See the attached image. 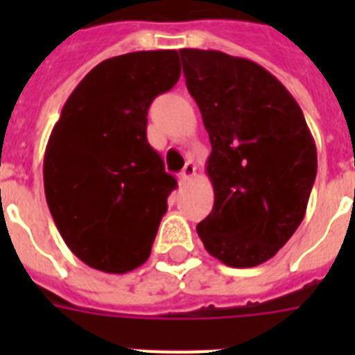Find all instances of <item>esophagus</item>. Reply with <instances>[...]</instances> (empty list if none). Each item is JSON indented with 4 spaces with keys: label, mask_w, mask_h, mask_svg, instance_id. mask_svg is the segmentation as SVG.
Segmentation results:
<instances>
[{
    "label": "esophagus",
    "mask_w": 355,
    "mask_h": 355,
    "mask_svg": "<svg viewBox=\"0 0 355 355\" xmlns=\"http://www.w3.org/2000/svg\"><path fill=\"white\" fill-rule=\"evenodd\" d=\"M196 172H197L196 163H193V162H187V163H184L183 171L180 172V183L181 184L188 183V181L192 180L193 175H196Z\"/></svg>",
    "instance_id": "esophagus-1"
}]
</instances>
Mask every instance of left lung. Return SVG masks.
Masks as SVG:
<instances>
[{
  "label": "left lung",
  "instance_id": "1",
  "mask_svg": "<svg viewBox=\"0 0 355 355\" xmlns=\"http://www.w3.org/2000/svg\"><path fill=\"white\" fill-rule=\"evenodd\" d=\"M180 56L211 144L206 172L215 202L197 233L224 265L258 266L306 215L315 140L293 96L256 62L205 49H180Z\"/></svg>",
  "mask_w": 355,
  "mask_h": 355
}]
</instances>
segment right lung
<instances>
[{
    "label": "right lung",
    "mask_w": 355,
    "mask_h": 355,
    "mask_svg": "<svg viewBox=\"0 0 355 355\" xmlns=\"http://www.w3.org/2000/svg\"><path fill=\"white\" fill-rule=\"evenodd\" d=\"M178 51L114 56L65 101L44 155V192L72 254L108 274L144 265L178 184L147 142V110L178 83Z\"/></svg>",
    "instance_id": "add662e5"
}]
</instances>
